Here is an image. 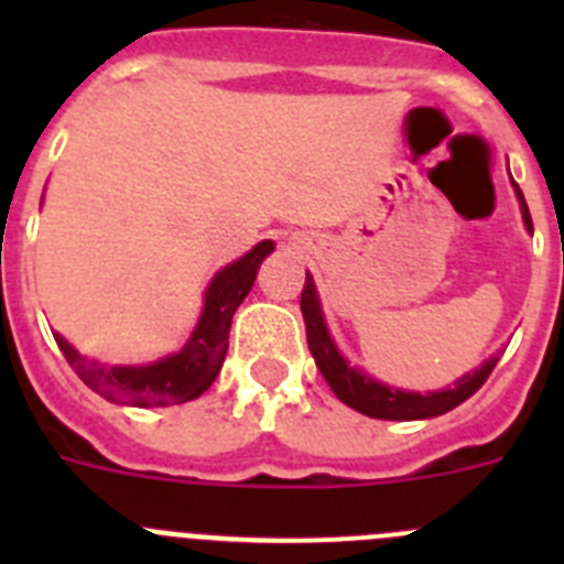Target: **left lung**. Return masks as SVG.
<instances>
[{
	"label": "left lung",
	"mask_w": 564,
	"mask_h": 564,
	"mask_svg": "<svg viewBox=\"0 0 564 564\" xmlns=\"http://www.w3.org/2000/svg\"><path fill=\"white\" fill-rule=\"evenodd\" d=\"M517 200H520L522 223L531 234H534V223H531V214H528L525 197H522L520 186L514 183ZM302 316H305V330H307V347H311L313 358H316L318 372L325 376V381L330 383V390L336 392V398L341 403H347L350 410L361 412L367 417H378V421H423V417H437L443 412L460 406L466 398L475 395L480 390L486 378L491 376V370L497 367L500 356H491L488 361H482L475 372H466L455 381V387H446V390L437 392H406L395 390L390 383L376 381L372 376H367L358 367H350V361L338 352L336 341H333L330 330H327L325 313H322V302H318L316 282L307 273L305 276V291H302Z\"/></svg>",
	"instance_id": "obj_1"
}]
</instances>
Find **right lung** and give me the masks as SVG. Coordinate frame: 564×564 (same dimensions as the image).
Instances as JSON below:
<instances>
[{
	"label": "right lung",
	"instance_id": "add662e5",
	"mask_svg": "<svg viewBox=\"0 0 564 564\" xmlns=\"http://www.w3.org/2000/svg\"><path fill=\"white\" fill-rule=\"evenodd\" d=\"M273 251L271 239H262L246 257L217 271L203 296V313L188 341L172 356L152 364H101L82 352L62 336L53 333L64 358L89 390L112 403L127 406H169L200 398L220 372L228 352V330L234 311L253 288L262 259Z\"/></svg>",
	"mask_w": 564,
	"mask_h": 564
}]
</instances>
